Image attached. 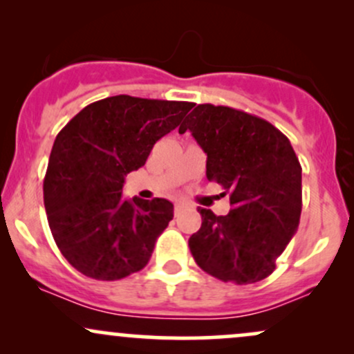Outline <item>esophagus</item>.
Returning <instances> with one entry per match:
<instances>
[{"label":"esophagus","instance_id":"34e87169","mask_svg":"<svg viewBox=\"0 0 354 354\" xmlns=\"http://www.w3.org/2000/svg\"><path fill=\"white\" fill-rule=\"evenodd\" d=\"M180 208H181L180 203H176V205H174V213H178V211H180Z\"/></svg>","mask_w":354,"mask_h":354}]
</instances>
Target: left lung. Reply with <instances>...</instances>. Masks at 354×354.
Segmentation results:
<instances>
[{
    "mask_svg": "<svg viewBox=\"0 0 354 354\" xmlns=\"http://www.w3.org/2000/svg\"><path fill=\"white\" fill-rule=\"evenodd\" d=\"M206 153V178L230 193L231 209L198 208L201 228L188 245L196 265L225 283L265 279L291 241L301 216V165L290 140L263 118L198 104L180 133Z\"/></svg>",
    "mask_w": 354,
    "mask_h": 354,
    "instance_id": "8db88e82",
    "label": "left lung"
}]
</instances>
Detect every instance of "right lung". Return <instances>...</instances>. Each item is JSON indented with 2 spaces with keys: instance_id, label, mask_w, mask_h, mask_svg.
<instances>
[{
  "instance_id": "right-lung-1",
  "label": "right lung",
  "mask_w": 354,
  "mask_h": 354,
  "mask_svg": "<svg viewBox=\"0 0 354 354\" xmlns=\"http://www.w3.org/2000/svg\"><path fill=\"white\" fill-rule=\"evenodd\" d=\"M193 106L118 95L88 104L58 133L44 208L56 246L80 273L116 281L148 265L173 205L163 198L126 200L124 176L146 163L154 143Z\"/></svg>"
}]
</instances>
